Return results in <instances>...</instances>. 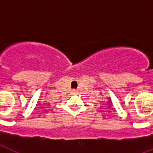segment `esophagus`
Wrapping results in <instances>:
<instances>
[{
  "instance_id": "34e87169",
  "label": "esophagus",
  "mask_w": 153,
  "mask_h": 153,
  "mask_svg": "<svg viewBox=\"0 0 153 153\" xmlns=\"http://www.w3.org/2000/svg\"><path fill=\"white\" fill-rule=\"evenodd\" d=\"M73 92H75V90H74V91H73Z\"/></svg>"
}]
</instances>
